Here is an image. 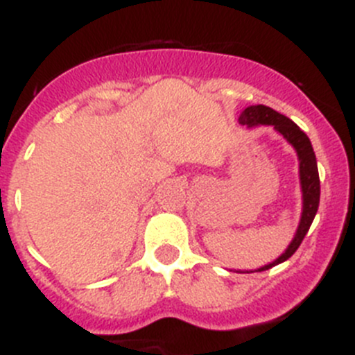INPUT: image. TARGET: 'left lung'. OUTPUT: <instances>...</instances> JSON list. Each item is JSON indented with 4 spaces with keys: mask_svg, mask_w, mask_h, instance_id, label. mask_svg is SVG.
<instances>
[{
    "mask_svg": "<svg viewBox=\"0 0 355 355\" xmlns=\"http://www.w3.org/2000/svg\"><path fill=\"white\" fill-rule=\"evenodd\" d=\"M238 122L247 128H257V125H271L275 128L276 132L283 136L293 150L297 152L298 157V178H300V189H302V214L300 223L295 231V236L290 241L286 250L279 255L276 261L269 262V264L262 266V268L254 269V271H236V272H261L268 271V269L275 268V266L282 264V262L288 261L297 248L300 247L302 240L307 234L309 227H311L312 220H314L315 212L319 207V195H321V186H319V173H318V162H315V153L312 150L311 139L307 138L304 131L290 121L286 115L279 114V112L272 110L271 107L266 105H252L247 107L238 117Z\"/></svg>",
    "mask_w": 355,
    "mask_h": 355,
    "instance_id": "obj_1",
    "label": "left lung"
}]
</instances>
